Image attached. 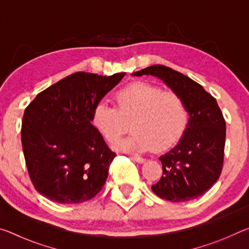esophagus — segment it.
<instances>
[{"label":"esophagus","mask_w":249,"mask_h":249,"mask_svg":"<svg viewBox=\"0 0 249 249\" xmlns=\"http://www.w3.org/2000/svg\"><path fill=\"white\" fill-rule=\"evenodd\" d=\"M132 159L135 160V161H137L138 163H142L145 162V159L142 158V157H137V156H132Z\"/></svg>","instance_id":"34e87169"}]
</instances>
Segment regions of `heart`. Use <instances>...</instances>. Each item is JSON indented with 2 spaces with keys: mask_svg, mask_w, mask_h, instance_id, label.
Listing matches in <instances>:
<instances>
[{
  "mask_svg": "<svg viewBox=\"0 0 249 249\" xmlns=\"http://www.w3.org/2000/svg\"><path fill=\"white\" fill-rule=\"evenodd\" d=\"M114 105L101 101L91 122L105 141L114 142L128 130L133 134L115 144L126 153L165 151L178 142L187 129L189 113L183 99L174 91L146 81H136L116 92Z\"/></svg>",
  "mask_w": 249,
  "mask_h": 249,
  "instance_id": "obj_1",
  "label": "heart"
}]
</instances>
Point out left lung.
<instances>
[{
    "mask_svg": "<svg viewBox=\"0 0 249 249\" xmlns=\"http://www.w3.org/2000/svg\"><path fill=\"white\" fill-rule=\"evenodd\" d=\"M142 74L161 79L183 99L190 115L179 144L159 157L162 176L151 190L171 202L196 199L216 182L222 172L226 124L221 108L201 84L169 67L154 65L133 73Z\"/></svg>",
    "mask_w": 249,
    "mask_h": 249,
    "instance_id": "1",
    "label": "left lung"
}]
</instances>
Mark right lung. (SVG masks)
I'll use <instances>...</instances> for the list:
<instances>
[{"instance_id": "1", "label": "right lung", "mask_w": 249, "mask_h": 249, "mask_svg": "<svg viewBox=\"0 0 249 249\" xmlns=\"http://www.w3.org/2000/svg\"><path fill=\"white\" fill-rule=\"evenodd\" d=\"M125 74L72 73L41 91L25 108V162L41 196L75 204L102 190L116 155L92 125V111Z\"/></svg>"}]
</instances>
